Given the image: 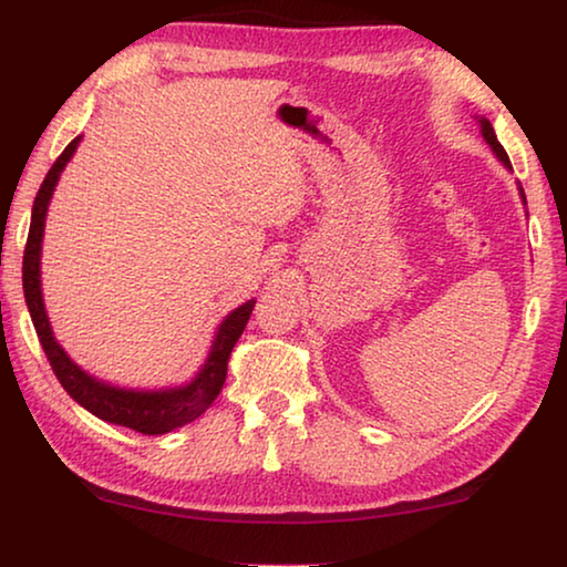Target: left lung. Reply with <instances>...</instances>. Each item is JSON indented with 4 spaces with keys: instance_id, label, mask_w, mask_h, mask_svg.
<instances>
[{
    "instance_id": "left-lung-1",
    "label": "left lung",
    "mask_w": 567,
    "mask_h": 567,
    "mask_svg": "<svg viewBox=\"0 0 567 567\" xmlns=\"http://www.w3.org/2000/svg\"><path fill=\"white\" fill-rule=\"evenodd\" d=\"M481 133H483V137H486V143H488L491 147H494V153L498 155V158H502V161L506 163V166H508V155H506V151L502 147V143L496 141V133H494V127H491L488 120H481ZM508 168H512V166H508ZM522 196H524V194H522Z\"/></svg>"
}]
</instances>
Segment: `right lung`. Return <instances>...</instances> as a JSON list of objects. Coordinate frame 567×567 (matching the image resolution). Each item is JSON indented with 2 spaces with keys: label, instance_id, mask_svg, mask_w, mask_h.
<instances>
[{
  "label": "right lung",
  "instance_id": "obj_1",
  "mask_svg": "<svg viewBox=\"0 0 567 567\" xmlns=\"http://www.w3.org/2000/svg\"><path fill=\"white\" fill-rule=\"evenodd\" d=\"M81 137L63 147V153L55 158V163L48 171L43 184L38 188L35 204H32V219H30V233L28 245H24L22 256V289L24 301H28L32 324H35L38 340L43 344L48 363H51L55 379L69 391L71 399H76L81 406L89 409L94 416H100L104 422L127 426V430L143 432V434H163L194 422L196 416H202L212 406V401L217 399V393L223 391L225 375H227V360L233 352L235 342L240 340V334L248 324L250 311L256 307V301H245L243 307H237L223 324L215 342H212V352L207 363L196 379L174 391H122L114 385H104L94 381L92 375H86L79 365L71 363V358L61 350V344L53 340L51 324H48L45 307H43V293H40V240H43V227H45V212L48 202H51L53 186L59 182L61 171L69 158L76 151Z\"/></svg>",
  "mask_w": 567,
  "mask_h": 567
}]
</instances>
